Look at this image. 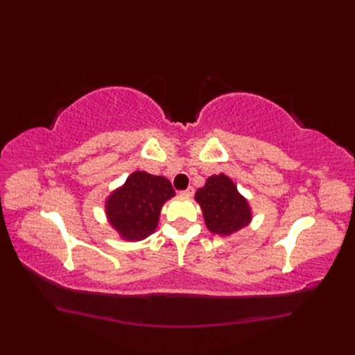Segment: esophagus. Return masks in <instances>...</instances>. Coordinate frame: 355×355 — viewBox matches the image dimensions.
Returning a JSON list of instances; mask_svg holds the SVG:
<instances>
[{"instance_id": "esophagus-1", "label": "esophagus", "mask_w": 355, "mask_h": 355, "mask_svg": "<svg viewBox=\"0 0 355 355\" xmlns=\"http://www.w3.org/2000/svg\"><path fill=\"white\" fill-rule=\"evenodd\" d=\"M194 192H196V189L192 188V187H189V188H187L184 192H182V194L187 196V197H192V196H194Z\"/></svg>"}]
</instances>
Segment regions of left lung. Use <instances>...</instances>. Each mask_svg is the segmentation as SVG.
Returning <instances> with one entry per match:
<instances>
[{
  "label": "left lung",
  "instance_id": "left-lung-1",
  "mask_svg": "<svg viewBox=\"0 0 355 355\" xmlns=\"http://www.w3.org/2000/svg\"><path fill=\"white\" fill-rule=\"evenodd\" d=\"M204 222L210 232L227 237L247 227L252 220V209L227 175H213L206 185L196 192Z\"/></svg>",
  "mask_w": 355,
  "mask_h": 355
}]
</instances>
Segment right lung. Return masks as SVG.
<instances>
[{
    "label": "right lung",
    "mask_w": 355,
    "mask_h": 355,
    "mask_svg": "<svg viewBox=\"0 0 355 355\" xmlns=\"http://www.w3.org/2000/svg\"><path fill=\"white\" fill-rule=\"evenodd\" d=\"M175 194L164 176L137 170L108 197L105 211L111 227L123 240L139 241L155 231L161 207Z\"/></svg>",
    "instance_id": "right-lung-1"
}]
</instances>
